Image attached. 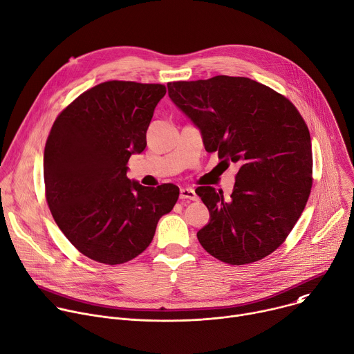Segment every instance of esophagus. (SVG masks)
Returning <instances> with one entry per match:
<instances>
[{"label":"esophagus","instance_id":"obj_1","mask_svg":"<svg viewBox=\"0 0 354 354\" xmlns=\"http://www.w3.org/2000/svg\"><path fill=\"white\" fill-rule=\"evenodd\" d=\"M180 199L182 201H198V195L194 189L182 187L180 189Z\"/></svg>","mask_w":354,"mask_h":354}]
</instances>
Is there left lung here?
<instances>
[{"label":"left lung","mask_w":354,"mask_h":354,"mask_svg":"<svg viewBox=\"0 0 354 354\" xmlns=\"http://www.w3.org/2000/svg\"><path fill=\"white\" fill-rule=\"evenodd\" d=\"M168 93L199 127L206 151L240 165L229 199L212 186L196 189L210 213L199 243L230 266L263 260L286 240L310 194L305 120L285 95L248 77L171 82Z\"/></svg>","instance_id":"left-lung-1"}]
</instances>
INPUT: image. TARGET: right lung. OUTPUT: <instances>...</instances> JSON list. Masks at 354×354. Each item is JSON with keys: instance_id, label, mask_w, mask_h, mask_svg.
<instances>
[{"instance_id": "1", "label": "right lung", "mask_w": 354, "mask_h": 354, "mask_svg": "<svg viewBox=\"0 0 354 354\" xmlns=\"http://www.w3.org/2000/svg\"><path fill=\"white\" fill-rule=\"evenodd\" d=\"M167 87L110 80L94 86L56 117L44 153L45 196L66 239L83 255L124 264L152 241L179 187H145L127 178V162L147 147V130Z\"/></svg>"}]
</instances>
